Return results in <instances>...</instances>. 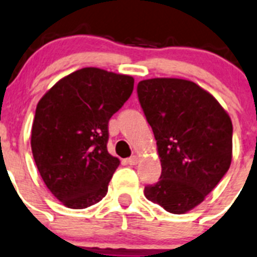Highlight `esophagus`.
<instances>
[{"label":"esophagus","mask_w":257,"mask_h":257,"mask_svg":"<svg viewBox=\"0 0 257 257\" xmlns=\"http://www.w3.org/2000/svg\"><path fill=\"white\" fill-rule=\"evenodd\" d=\"M126 164L131 165V166H134V165L138 164V157H137V156H132V157H129L128 160H126Z\"/></svg>","instance_id":"34e87169"}]
</instances>
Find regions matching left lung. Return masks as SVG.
I'll use <instances>...</instances> for the list:
<instances>
[{
  "label": "left lung",
  "mask_w": 257,
  "mask_h": 257,
  "mask_svg": "<svg viewBox=\"0 0 257 257\" xmlns=\"http://www.w3.org/2000/svg\"><path fill=\"white\" fill-rule=\"evenodd\" d=\"M137 93L162 167L145 195L167 212L183 214L200 204L231 166V117L209 92L188 80L141 81Z\"/></svg>",
  "instance_id": "left-lung-1"
}]
</instances>
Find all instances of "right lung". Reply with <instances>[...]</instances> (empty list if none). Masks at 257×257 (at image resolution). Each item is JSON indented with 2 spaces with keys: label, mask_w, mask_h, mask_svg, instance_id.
<instances>
[{
  "label": "right lung",
  "mask_w": 257,
  "mask_h": 257,
  "mask_svg": "<svg viewBox=\"0 0 257 257\" xmlns=\"http://www.w3.org/2000/svg\"><path fill=\"white\" fill-rule=\"evenodd\" d=\"M134 78L87 67L59 80L35 110L31 151L52 194L72 209L99 203L120 161L107 152L110 117Z\"/></svg>",
  "instance_id": "right-lung-1"
}]
</instances>
